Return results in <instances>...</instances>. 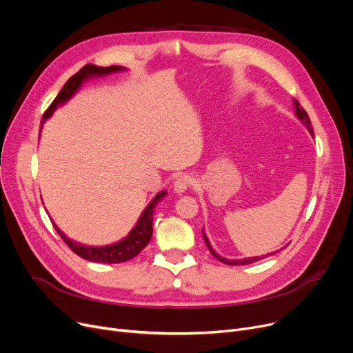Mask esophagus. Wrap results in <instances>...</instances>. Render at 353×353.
Wrapping results in <instances>:
<instances>
[{"mask_svg": "<svg viewBox=\"0 0 353 353\" xmlns=\"http://www.w3.org/2000/svg\"><path fill=\"white\" fill-rule=\"evenodd\" d=\"M192 185H193V179L189 174H181L174 181V192L183 193V192H186Z\"/></svg>", "mask_w": 353, "mask_h": 353, "instance_id": "1", "label": "esophagus"}]
</instances>
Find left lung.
Instances as JSON below:
<instances>
[{
  "instance_id": "obj_1",
  "label": "left lung",
  "mask_w": 353,
  "mask_h": 353,
  "mask_svg": "<svg viewBox=\"0 0 353 353\" xmlns=\"http://www.w3.org/2000/svg\"><path fill=\"white\" fill-rule=\"evenodd\" d=\"M294 103H296V114H297V117L300 118V121L303 122V124L307 127V130L310 131V134L312 135H314V132H313V127H312V122H310V118H309V115H307V112L304 111V108H301V106L299 105V102L297 101H294ZM203 239H205V243H206V247H208V250H209V252L216 258V259H219L221 263H223V264H228V265H245V264H251V263H255V261H259V259H261V256H252V258H245V259H234V261H231V259H226V258H222L221 255H218L216 252L213 251V248L210 247V242H209V239L206 238V235L203 234Z\"/></svg>"
}]
</instances>
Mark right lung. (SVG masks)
<instances>
[{"instance_id":"right-lung-1","label":"right lung","mask_w":353,"mask_h":353,"mask_svg":"<svg viewBox=\"0 0 353 353\" xmlns=\"http://www.w3.org/2000/svg\"><path fill=\"white\" fill-rule=\"evenodd\" d=\"M122 69L124 68H119V66L101 68V66H95V65H85L78 73H74L72 78L65 83L62 90L59 92V95L50 103L49 108L46 110L43 119H41V125L44 124V121L54 112V110L60 103L66 102L74 94L76 89L82 85L83 81L90 78V76L108 74V73L118 72ZM164 196H165V192L163 190L154 199H152L150 205L144 209L139 222H137L132 231L128 234V236L114 245H106V247H86V245L73 242L72 239H69L54 223H53V226L56 229V232L60 235V238L63 239V242L68 245V247L74 254H78L79 256L88 259V261L106 263V264L125 263V261H128V259L139 255L147 247V243L150 242L151 235H152V216H154V208L157 206V203Z\"/></svg>"}]
</instances>
